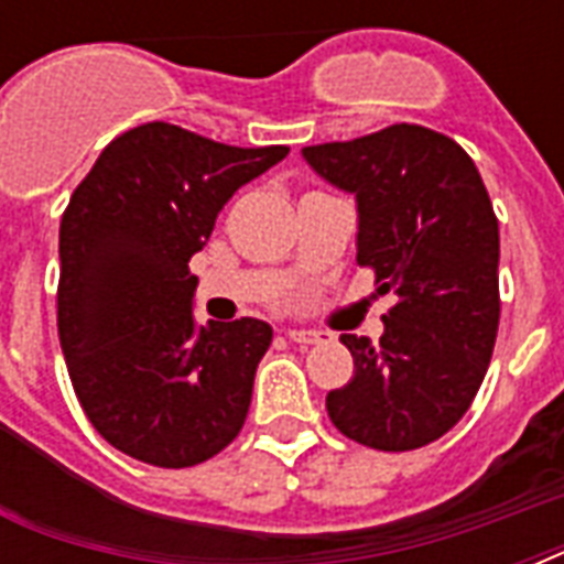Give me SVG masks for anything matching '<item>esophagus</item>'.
<instances>
[{
  "instance_id": "esophagus-1",
  "label": "esophagus",
  "mask_w": 564,
  "mask_h": 564,
  "mask_svg": "<svg viewBox=\"0 0 564 564\" xmlns=\"http://www.w3.org/2000/svg\"><path fill=\"white\" fill-rule=\"evenodd\" d=\"M290 336V343H299V345H316L322 343V330H286Z\"/></svg>"
}]
</instances>
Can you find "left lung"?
I'll list each match as a JSON object with an SVG mask.
<instances>
[{
    "mask_svg": "<svg viewBox=\"0 0 564 564\" xmlns=\"http://www.w3.org/2000/svg\"><path fill=\"white\" fill-rule=\"evenodd\" d=\"M304 158L357 195V265L394 299L380 343L339 339L354 377L327 392V415L375 451L430 445L468 412L498 339L500 230L486 184L456 140L410 122Z\"/></svg>",
    "mask_w": 564,
    "mask_h": 564,
    "instance_id": "1",
    "label": "left lung"
}]
</instances>
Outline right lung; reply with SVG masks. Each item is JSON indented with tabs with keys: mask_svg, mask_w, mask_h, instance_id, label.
Here are the masks:
<instances>
[{
	"mask_svg": "<svg viewBox=\"0 0 564 564\" xmlns=\"http://www.w3.org/2000/svg\"><path fill=\"white\" fill-rule=\"evenodd\" d=\"M286 154L145 122L110 140L75 187L61 219L57 336L84 415L122 454L189 468L239 436L272 327H195L189 257L230 195Z\"/></svg>",
	"mask_w": 564,
	"mask_h": 564,
	"instance_id": "1",
	"label": "right lung"
}]
</instances>
